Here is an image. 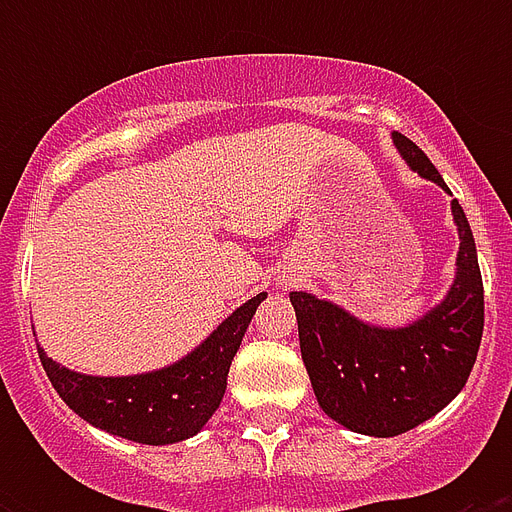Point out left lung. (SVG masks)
Returning a JSON list of instances; mask_svg holds the SVG:
<instances>
[{
	"mask_svg": "<svg viewBox=\"0 0 512 512\" xmlns=\"http://www.w3.org/2000/svg\"><path fill=\"white\" fill-rule=\"evenodd\" d=\"M393 143L417 175L452 193L420 146L401 132H393ZM452 215L460 233L452 287L406 327H374L311 292H289L316 401L342 428L398 436L430 420L465 388L484 335V281L457 199Z\"/></svg>",
	"mask_w": 512,
	"mask_h": 512,
	"instance_id": "1",
	"label": "left lung"
}]
</instances>
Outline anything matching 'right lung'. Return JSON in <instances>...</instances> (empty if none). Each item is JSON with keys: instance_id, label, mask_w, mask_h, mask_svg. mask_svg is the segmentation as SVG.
<instances>
[{"instance_id": "obj_1", "label": "right lung", "mask_w": 512, "mask_h": 512, "mask_svg": "<svg viewBox=\"0 0 512 512\" xmlns=\"http://www.w3.org/2000/svg\"><path fill=\"white\" fill-rule=\"evenodd\" d=\"M265 292L239 305L188 356L156 372L92 377L52 361L39 345V361L58 396L84 422L135 444L164 446L196 436L225 396L228 369Z\"/></svg>"}]
</instances>
